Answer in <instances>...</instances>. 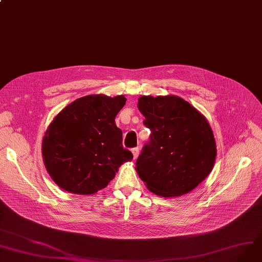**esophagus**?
<instances>
[{"instance_id":"34e87169","label":"esophagus","mask_w":262,"mask_h":262,"mask_svg":"<svg viewBox=\"0 0 262 262\" xmlns=\"http://www.w3.org/2000/svg\"><path fill=\"white\" fill-rule=\"evenodd\" d=\"M132 154H133V158L136 159L138 157V155H139V149L138 148H133L132 149Z\"/></svg>"}]
</instances>
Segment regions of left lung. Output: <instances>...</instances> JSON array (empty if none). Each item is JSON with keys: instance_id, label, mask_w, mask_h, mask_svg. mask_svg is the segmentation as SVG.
I'll list each match as a JSON object with an SVG mask.
<instances>
[{"instance_id": "left-lung-1", "label": "left lung", "mask_w": 262, "mask_h": 262, "mask_svg": "<svg viewBox=\"0 0 262 262\" xmlns=\"http://www.w3.org/2000/svg\"><path fill=\"white\" fill-rule=\"evenodd\" d=\"M138 109L151 130L136 171L156 195L189 193L212 171L216 144L207 119L178 96H142Z\"/></svg>"}]
</instances>
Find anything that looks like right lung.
<instances>
[{
  "label": "right lung",
  "mask_w": 262,
  "mask_h": 262,
  "mask_svg": "<svg viewBox=\"0 0 262 262\" xmlns=\"http://www.w3.org/2000/svg\"><path fill=\"white\" fill-rule=\"evenodd\" d=\"M126 100L123 95H88L54 117L42 149L46 169L58 187L75 194L96 193L108 186L120 165L132 160L114 120Z\"/></svg>",
  "instance_id": "right-lung-1"
}]
</instances>
